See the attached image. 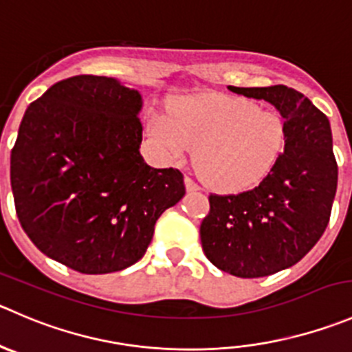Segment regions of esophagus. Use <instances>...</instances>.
I'll list each match as a JSON object with an SVG mask.
<instances>
[{
	"label": "esophagus",
	"instance_id": "34e87169",
	"mask_svg": "<svg viewBox=\"0 0 352 352\" xmlns=\"http://www.w3.org/2000/svg\"><path fill=\"white\" fill-rule=\"evenodd\" d=\"M186 189L187 190H197V189H199V186H197V184L194 182L190 177H186Z\"/></svg>",
	"mask_w": 352,
	"mask_h": 352
}]
</instances>
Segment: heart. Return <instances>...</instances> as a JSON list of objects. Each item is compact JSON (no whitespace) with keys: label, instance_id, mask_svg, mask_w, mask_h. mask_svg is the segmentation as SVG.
Masks as SVG:
<instances>
[{"label":"heart","instance_id":"heart-1","mask_svg":"<svg viewBox=\"0 0 352 352\" xmlns=\"http://www.w3.org/2000/svg\"><path fill=\"white\" fill-rule=\"evenodd\" d=\"M149 132L172 156L196 148L199 175L211 187L244 189L272 170L285 142L278 113L237 98L204 96L153 115Z\"/></svg>","mask_w":352,"mask_h":352}]
</instances>
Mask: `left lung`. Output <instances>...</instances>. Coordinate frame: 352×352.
Wrapping results in <instances>:
<instances>
[{"label":"left lung","mask_w":352,"mask_h":352,"mask_svg":"<svg viewBox=\"0 0 352 352\" xmlns=\"http://www.w3.org/2000/svg\"><path fill=\"white\" fill-rule=\"evenodd\" d=\"M228 89L274 104L284 118L285 146L254 189L210 194L201 244L221 272L268 277L301 261L329 225L337 190L332 131L327 115L287 85Z\"/></svg>","instance_id":"8db88e82"}]
</instances>
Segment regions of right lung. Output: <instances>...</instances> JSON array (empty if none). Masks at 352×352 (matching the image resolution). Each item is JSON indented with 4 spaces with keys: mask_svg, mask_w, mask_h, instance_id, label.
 I'll use <instances>...</instances> for the list:
<instances>
[{
    "mask_svg": "<svg viewBox=\"0 0 352 352\" xmlns=\"http://www.w3.org/2000/svg\"><path fill=\"white\" fill-rule=\"evenodd\" d=\"M139 91L117 78L75 75L29 104L12 149L20 225L36 248L87 275L144 256L162 213L186 194L177 168L139 153Z\"/></svg>",
    "mask_w": 352,
    "mask_h": 352,
    "instance_id": "right-lung-1",
    "label": "right lung"
}]
</instances>
